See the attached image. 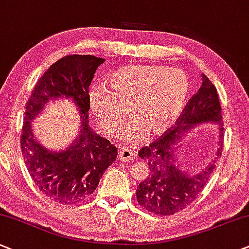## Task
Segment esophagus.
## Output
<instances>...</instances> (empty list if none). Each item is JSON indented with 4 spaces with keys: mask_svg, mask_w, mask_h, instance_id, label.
I'll use <instances>...</instances> for the list:
<instances>
[{
    "mask_svg": "<svg viewBox=\"0 0 249 249\" xmlns=\"http://www.w3.org/2000/svg\"><path fill=\"white\" fill-rule=\"evenodd\" d=\"M134 158V152L131 151L130 149L125 148V149H120V151L118 153V159L122 161H129Z\"/></svg>",
    "mask_w": 249,
    "mask_h": 249,
    "instance_id": "34e87169",
    "label": "esophagus"
}]
</instances>
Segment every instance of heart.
<instances>
[{"instance_id": "1", "label": "heart", "mask_w": 249, "mask_h": 249, "mask_svg": "<svg viewBox=\"0 0 249 249\" xmlns=\"http://www.w3.org/2000/svg\"><path fill=\"white\" fill-rule=\"evenodd\" d=\"M109 91L92 88L89 108L101 129L109 134L120 130L124 109L130 107L131 120L124 130L128 141L141 139L145 131L160 135L178 121L188 101L190 83L178 69L130 64L107 78Z\"/></svg>"}]
</instances>
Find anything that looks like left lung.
Masks as SVG:
<instances>
[{
    "label": "left lung",
    "mask_w": 249,
    "mask_h": 249,
    "mask_svg": "<svg viewBox=\"0 0 249 249\" xmlns=\"http://www.w3.org/2000/svg\"><path fill=\"white\" fill-rule=\"evenodd\" d=\"M202 85L192 97L173 129L140 150L139 156L148 161L150 174L137 187V202L144 209L161 216L185 209L202 192L222 156L224 128L218 93L210 79L201 73ZM213 123L219 128L216 156L203 171L190 175L180 168L177 149L183 137L199 124Z\"/></svg>",
    "instance_id": "left-lung-1"
}]
</instances>
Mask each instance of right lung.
<instances>
[{
	"label": "right lung",
	"instance_id": "1",
	"mask_svg": "<svg viewBox=\"0 0 249 249\" xmlns=\"http://www.w3.org/2000/svg\"><path fill=\"white\" fill-rule=\"evenodd\" d=\"M105 60L92 55H68L48 68L39 79L25 106L20 137L21 153L30 176L40 192L63 204H75L90 196L118 150L89 124V88L98 67ZM69 99L82 121L79 134L66 149L42 145L32 129V121L50 101Z\"/></svg>",
	"mask_w": 249,
	"mask_h": 249
}]
</instances>
